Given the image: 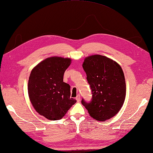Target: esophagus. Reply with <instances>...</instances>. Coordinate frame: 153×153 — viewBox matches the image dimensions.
<instances>
[{"instance_id": "1", "label": "esophagus", "mask_w": 153, "mask_h": 153, "mask_svg": "<svg viewBox=\"0 0 153 153\" xmlns=\"http://www.w3.org/2000/svg\"><path fill=\"white\" fill-rule=\"evenodd\" d=\"M76 101H78V102H79V101H80V96L79 94L78 95V96H76Z\"/></svg>"}]
</instances>
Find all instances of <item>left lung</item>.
Segmentation results:
<instances>
[{
    "label": "left lung",
    "instance_id": "left-lung-1",
    "mask_svg": "<svg viewBox=\"0 0 153 153\" xmlns=\"http://www.w3.org/2000/svg\"><path fill=\"white\" fill-rule=\"evenodd\" d=\"M82 67L92 98L89 103L82 99V104L97 120L113 117L123 107L126 97V87L121 67L107 57L93 55L86 57Z\"/></svg>",
    "mask_w": 153,
    "mask_h": 153
}]
</instances>
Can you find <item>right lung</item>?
Wrapping results in <instances>:
<instances>
[{"label":"right lung","instance_id":"obj_1","mask_svg":"<svg viewBox=\"0 0 153 153\" xmlns=\"http://www.w3.org/2000/svg\"><path fill=\"white\" fill-rule=\"evenodd\" d=\"M71 63L69 58L51 57L33 68L28 82L29 100L39 114L50 120L62 118L76 102L71 98L70 86L63 74Z\"/></svg>","mask_w":153,"mask_h":153}]
</instances>
